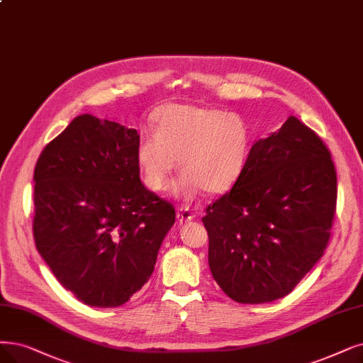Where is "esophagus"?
<instances>
[{
    "mask_svg": "<svg viewBox=\"0 0 363 363\" xmlns=\"http://www.w3.org/2000/svg\"><path fill=\"white\" fill-rule=\"evenodd\" d=\"M177 219H179L180 223H187V222H191V220L195 219V214L189 208L180 207V208H177Z\"/></svg>",
    "mask_w": 363,
    "mask_h": 363,
    "instance_id": "1",
    "label": "esophagus"
}]
</instances>
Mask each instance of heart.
<instances>
[{
    "label": "heart",
    "mask_w": 363,
    "mask_h": 363,
    "mask_svg": "<svg viewBox=\"0 0 363 363\" xmlns=\"http://www.w3.org/2000/svg\"><path fill=\"white\" fill-rule=\"evenodd\" d=\"M250 128L241 116L192 104H168L153 114V134L141 137L137 165L152 191H165L172 172H183L176 186L184 201L202 191L223 194L234 186L247 162Z\"/></svg>",
    "instance_id": "obj_1"
}]
</instances>
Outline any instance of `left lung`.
<instances>
[{
  "label": "left lung",
  "instance_id": "left-lung-1",
  "mask_svg": "<svg viewBox=\"0 0 363 363\" xmlns=\"http://www.w3.org/2000/svg\"><path fill=\"white\" fill-rule=\"evenodd\" d=\"M335 206L330 153L291 116L253 144L238 182L202 217L213 279L241 303L289 295L323 256Z\"/></svg>",
  "mask_w": 363,
  "mask_h": 363
}]
</instances>
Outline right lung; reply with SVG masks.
Here are the masks:
<instances>
[{
  "mask_svg": "<svg viewBox=\"0 0 363 363\" xmlns=\"http://www.w3.org/2000/svg\"><path fill=\"white\" fill-rule=\"evenodd\" d=\"M137 129L80 114L41 152L34 169V240L50 271L86 306L111 308L147 283L176 222L147 191Z\"/></svg>",
  "mask_w": 363,
  "mask_h": 363,
  "instance_id": "add662e5",
  "label": "right lung"
}]
</instances>
